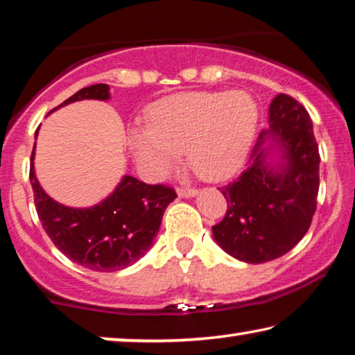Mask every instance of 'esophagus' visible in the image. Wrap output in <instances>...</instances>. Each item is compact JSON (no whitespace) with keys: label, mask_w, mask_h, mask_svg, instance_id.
<instances>
[{"label":"esophagus","mask_w":355,"mask_h":355,"mask_svg":"<svg viewBox=\"0 0 355 355\" xmlns=\"http://www.w3.org/2000/svg\"><path fill=\"white\" fill-rule=\"evenodd\" d=\"M198 193V190L197 189H193V187H179L178 189V195L179 197H186V198H189V197H195V195Z\"/></svg>","instance_id":"obj_1"}]
</instances>
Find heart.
Listing matches in <instances>:
<instances>
[{
  "mask_svg": "<svg viewBox=\"0 0 355 355\" xmlns=\"http://www.w3.org/2000/svg\"><path fill=\"white\" fill-rule=\"evenodd\" d=\"M258 105L246 91L179 92L157 101L147 125L130 131L136 160L162 176L181 152L200 178L220 181L237 171L258 128Z\"/></svg>",
  "mask_w": 355,
  "mask_h": 355,
  "instance_id": "heart-1",
  "label": "heart"
}]
</instances>
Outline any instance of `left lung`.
Here are the masks:
<instances>
[{
  "instance_id": "left-lung-1",
  "label": "left lung",
  "mask_w": 355,
  "mask_h": 355,
  "mask_svg": "<svg viewBox=\"0 0 355 355\" xmlns=\"http://www.w3.org/2000/svg\"><path fill=\"white\" fill-rule=\"evenodd\" d=\"M275 155L277 162L270 159ZM318 146L311 116L288 94L274 97L248 166L220 189L227 211L213 225L225 253L248 264L277 259L304 237L317 208Z\"/></svg>"
}]
</instances>
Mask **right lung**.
<instances>
[{"label": "right lung", "mask_w": 355, "mask_h": 355, "mask_svg": "<svg viewBox=\"0 0 355 355\" xmlns=\"http://www.w3.org/2000/svg\"><path fill=\"white\" fill-rule=\"evenodd\" d=\"M85 99L109 101V85H92L76 91L54 110ZM37 136L38 130L35 139ZM35 146L30 158L35 207L48 237L67 258L91 270L114 272L135 264L150 250L163 213L176 198L174 189L163 184L150 186L132 176H123L114 192L94 207H65L40 186L33 165Z\"/></svg>", "instance_id": "obj_1"}]
</instances>
